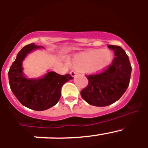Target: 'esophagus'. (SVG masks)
<instances>
[{
  "mask_svg": "<svg viewBox=\"0 0 148 148\" xmlns=\"http://www.w3.org/2000/svg\"><path fill=\"white\" fill-rule=\"evenodd\" d=\"M70 75L73 77H75V75H76V72L75 70H72V71H70Z\"/></svg>",
  "mask_w": 148,
  "mask_h": 148,
  "instance_id": "obj_1",
  "label": "esophagus"
}]
</instances>
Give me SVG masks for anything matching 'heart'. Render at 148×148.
Here are the masks:
<instances>
[{"label":"heart","instance_id":"1","mask_svg":"<svg viewBox=\"0 0 148 148\" xmlns=\"http://www.w3.org/2000/svg\"><path fill=\"white\" fill-rule=\"evenodd\" d=\"M113 55L108 49L90 50L74 57L72 64L81 70L92 73L103 71L111 64Z\"/></svg>","mask_w":148,"mask_h":148}]
</instances>
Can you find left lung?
I'll return each instance as SVG.
<instances>
[{"mask_svg": "<svg viewBox=\"0 0 148 148\" xmlns=\"http://www.w3.org/2000/svg\"><path fill=\"white\" fill-rule=\"evenodd\" d=\"M114 51L112 64L99 73L86 75L89 82L81 91L82 99L96 107H105L118 101L130 84L132 67L129 58L119 46L108 45Z\"/></svg>", "mask_w": 148, "mask_h": 148, "instance_id": "obj_1", "label": "left lung"}]
</instances>
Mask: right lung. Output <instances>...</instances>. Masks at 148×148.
Masks as SVG:
<instances>
[{
  "instance_id": "add662e5",
  "label": "right lung",
  "mask_w": 148,
  "mask_h": 148,
  "mask_svg": "<svg viewBox=\"0 0 148 148\" xmlns=\"http://www.w3.org/2000/svg\"><path fill=\"white\" fill-rule=\"evenodd\" d=\"M36 48L40 47L33 43L23 47L10 66L8 75L10 88L18 100L29 109L42 111L58 103L63 84L73 78L70 74L59 75L49 72L40 79L26 78L22 71V61L29 53Z\"/></svg>"
}]
</instances>
